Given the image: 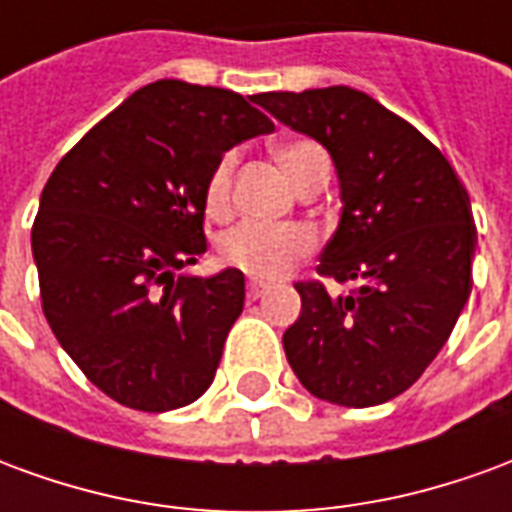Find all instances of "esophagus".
Returning a JSON list of instances; mask_svg holds the SVG:
<instances>
[{"label":"esophagus","mask_w":512,"mask_h":512,"mask_svg":"<svg viewBox=\"0 0 512 512\" xmlns=\"http://www.w3.org/2000/svg\"><path fill=\"white\" fill-rule=\"evenodd\" d=\"M266 290L268 282H263V279H249V282H246V296H249V299H260Z\"/></svg>","instance_id":"1"}]
</instances>
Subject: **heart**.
Returning <instances> with one entry per match:
<instances>
[{
  "mask_svg": "<svg viewBox=\"0 0 512 512\" xmlns=\"http://www.w3.org/2000/svg\"><path fill=\"white\" fill-rule=\"evenodd\" d=\"M277 161L285 169L296 189L315 175H329V158L321 145L310 139L285 142L277 150ZM235 156H224L213 167L205 189V205L211 213L227 211L230 189H233ZM315 249V238L307 227L299 224H266V222H244L222 235L219 252L227 266L241 268L246 274L260 279H274L288 274L290 268L307 257Z\"/></svg>",
  "mask_w": 512,
  "mask_h": 512,
  "instance_id": "heart-1",
  "label": "heart"
}]
</instances>
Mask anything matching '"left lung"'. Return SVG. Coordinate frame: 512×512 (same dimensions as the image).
<instances>
[{
	"label": "left lung",
	"instance_id": "obj_1",
	"mask_svg": "<svg viewBox=\"0 0 512 512\" xmlns=\"http://www.w3.org/2000/svg\"><path fill=\"white\" fill-rule=\"evenodd\" d=\"M255 104L329 150L343 213L318 274L356 282L348 296L296 285L301 312L282 334L285 356L326 403H386L425 373L469 301V194L439 147L354 87L263 93Z\"/></svg>",
	"mask_w": 512,
	"mask_h": 512
}]
</instances>
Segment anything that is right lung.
Masks as SVG:
<instances>
[{
    "mask_svg": "<svg viewBox=\"0 0 512 512\" xmlns=\"http://www.w3.org/2000/svg\"><path fill=\"white\" fill-rule=\"evenodd\" d=\"M274 123L244 95L158 79L51 172L32 257L51 332L104 395L136 411L211 386L244 310V274H186L205 252V189L230 147Z\"/></svg>",
    "mask_w": 512,
    "mask_h": 512,
    "instance_id": "add662e5",
    "label": "right lung"
}]
</instances>
